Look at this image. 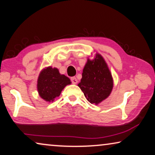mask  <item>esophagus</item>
Wrapping results in <instances>:
<instances>
[{"instance_id": "obj_1", "label": "esophagus", "mask_w": 155, "mask_h": 155, "mask_svg": "<svg viewBox=\"0 0 155 155\" xmlns=\"http://www.w3.org/2000/svg\"><path fill=\"white\" fill-rule=\"evenodd\" d=\"M71 83H72L73 84H77V83H78V80L77 79V78L76 77H71Z\"/></svg>"}]
</instances>
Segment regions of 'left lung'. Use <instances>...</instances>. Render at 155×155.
<instances>
[{"mask_svg":"<svg viewBox=\"0 0 155 155\" xmlns=\"http://www.w3.org/2000/svg\"><path fill=\"white\" fill-rule=\"evenodd\" d=\"M78 86L91 104H98L110 95L114 80L107 63L100 54H97L93 60L87 59Z\"/></svg>","mask_w":155,"mask_h":155,"instance_id":"obj_1","label":"left lung"}]
</instances>
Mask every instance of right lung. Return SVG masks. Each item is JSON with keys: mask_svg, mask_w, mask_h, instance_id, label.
I'll return each mask as SVG.
<instances>
[{"mask_svg": "<svg viewBox=\"0 0 155 155\" xmlns=\"http://www.w3.org/2000/svg\"><path fill=\"white\" fill-rule=\"evenodd\" d=\"M69 84H71V81L68 77L61 74L57 68L48 67L41 70L39 75L38 91L43 100L53 102Z\"/></svg>", "mask_w": 155, "mask_h": 155, "instance_id": "obj_1", "label": "right lung"}]
</instances>
